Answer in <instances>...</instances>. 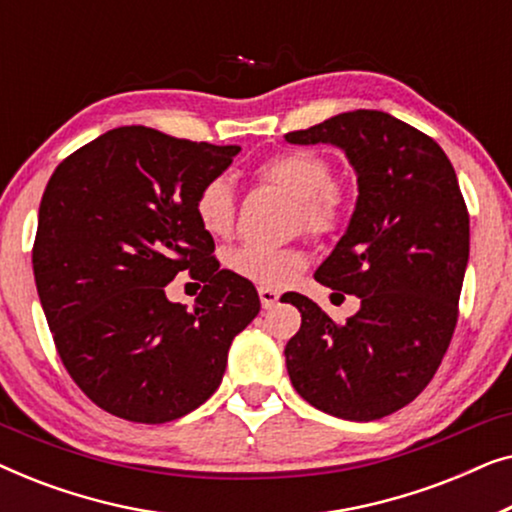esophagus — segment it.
I'll return each mask as SVG.
<instances>
[{
    "mask_svg": "<svg viewBox=\"0 0 512 512\" xmlns=\"http://www.w3.org/2000/svg\"><path fill=\"white\" fill-rule=\"evenodd\" d=\"M258 298H261L263 310H272L279 303V293L272 289H258Z\"/></svg>",
    "mask_w": 512,
    "mask_h": 512,
    "instance_id": "1",
    "label": "esophagus"
}]
</instances>
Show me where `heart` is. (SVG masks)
I'll list each match as a JSON object with an SVG mask.
<instances>
[{
	"label": "heart",
	"instance_id": "b5f03b06",
	"mask_svg": "<svg viewBox=\"0 0 512 512\" xmlns=\"http://www.w3.org/2000/svg\"><path fill=\"white\" fill-rule=\"evenodd\" d=\"M258 177L298 202V223L314 235L333 233L345 219V195L333 184L331 163L312 151H284L265 160ZM200 226L212 237H226L235 223V191L230 179L214 177L195 198ZM307 256L298 247H237L228 254V268L263 289H282L305 268Z\"/></svg>",
	"mask_w": 512,
	"mask_h": 512
}]
</instances>
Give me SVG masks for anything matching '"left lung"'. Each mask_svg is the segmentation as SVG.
Masks as SVG:
<instances>
[{"label": "left lung", "instance_id": "obj_1", "mask_svg": "<svg viewBox=\"0 0 512 512\" xmlns=\"http://www.w3.org/2000/svg\"><path fill=\"white\" fill-rule=\"evenodd\" d=\"M284 142L331 144L352 165V219L314 279L361 300L338 326L314 300L291 296L303 324L284 349L286 370L321 412L387 417L422 394L457 324L468 265L457 174L431 137L384 111H347Z\"/></svg>", "mask_w": 512, "mask_h": 512}]
</instances>
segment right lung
<instances>
[{
  "label": "right lung",
  "mask_w": 512,
  "mask_h": 512,
  "mask_svg": "<svg viewBox=\"0 0 512 512\" xmlns=\"http://www.w3.org/2000/svg\"><path fill=\"white\" fill-rule=\"evenodd\" d=\"M240 146L125 125L81 146L48 181L34 282L72 380L111 415L165 424L219 389L228 349L261 310L249 279L221 270L195 198ZM206 284L193 311L164 286Z\"/></svg>",
  "instance_id": "obj_1"
}]
</instances>
